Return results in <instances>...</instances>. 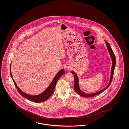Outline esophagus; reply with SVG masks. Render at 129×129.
<instances>
[{
    "label": "esophagus",
    "mask_w": 129,
    "mask_h": 129,
    "mask_svg": "<svg viewBox=\"0 0 129 129\" xmlns=\"http://www.w3.org/2000/svg\"><path fill=\"white\" fill-rule=\"evenodd\" d=\"M64 68H65V69L66 70H70V69H71V65H70V63H67L65 64Z\"/></svg>",
    "instance_id": "34e87169"
}]
</instances>
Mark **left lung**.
Masks as SVG:
<instances>
[{
    "label": "left lung",
    "instance_id": "left-lung-1",
    "mask_svg": "<svg viewBox=\"0 0 129 129\" xmlns=\"http://www.w3.org/2000/svg\"><path fill=\"white\" fill-rule=\"evenodd\" d=\"M106 42V46L107 48L108 51L109 52L110 57L112 59V68H111V76H110V78L109 81L107 85V86H106V87L102 89L101 90H100L99 91L92 93V94H86L85 93V92H83L82 90L80 89L79 86V81H78V75L74 71H72L71 72L72 73V74L74 75V76L75 79V83H74V90L78 94H79L80 95H81L83 98H89V97H93L95 95H98V94H100L102 93V92H103L104 90H106V89L108 88V87L109 86L111 82L112 79L113 78V73H114V68L115 66V64H116V59H115V56L114 54L113 51L112 50L111 47L109 43H108L107 42H106V41H105Z\"/></svg>",
    "mask_w": 129,
    "mask_h": 129
}]
</instances>
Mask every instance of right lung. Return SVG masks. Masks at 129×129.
<instances>
[{"mask_svg": "<svg viewBox=\"0 0 129 129\" xmlns=\"http://www.w3.org/2000/svg\"><path fill=\"white\" fill-rule=\"evenodd\" d=\"M11 64H10V75H11L12 80L14 83V84L16 86L18 91L19 92L20 94L22 96H23V98H25L28 100H29L30 101H31L32 102H34L35 103H41V102L45 101L46 100H47V99L50 98L51 95L53 93L55 87L56 83L58 82L59 78H60V77L62 75L64 74L65 73V72L63 69H61V70H59V72H58V73L55 76L54 78L53 79L52 82H51L50 85L48 86V87L43 91V93H42L41 94H39L38 95H30V94H26V93H24L23 92L22 90L20 89L18 87V86H17L16 82L13 79L12 74H11Z\"/></svg>", "mask_w": 129, "mask_h": 129, "instance_id": "obj_1", "label": "right lung"}]
</instances>
